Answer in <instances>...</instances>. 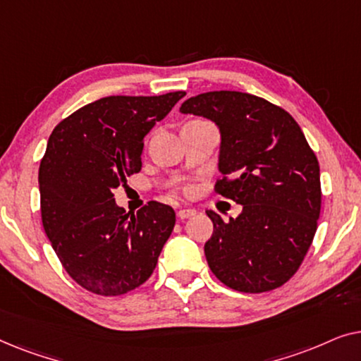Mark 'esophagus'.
<instances>
[{"instance_id":"34e87169","label":"esophagus","mask_w":361,"mask_h":361,"mask_svg":"<svg viewBox=\"0 0 361 361\" xmlns=\"http://www.w3.org/2000/svg\"><path fill=\"white\" fill-rule=\"evenodd\" d=\"M195 215V210L194 209H180L177 210V216H179L180 220H185V219H190V216Z\"/></svg>"}]
</instances>
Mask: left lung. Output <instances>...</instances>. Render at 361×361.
Returning a JSON list of instances; mask_svg holds the SVG:
<instances>
[{"mask_svg":"<svg viewBox=\"0 0 361 361\" xmlns=\"http://www.w3.org/2000/svg\"><path fill=\"white\" fill-rule=\"evenodd\" d=\"M220 131L215 190L243 207L230 221L215 212L205 243L212 273L240 293H266L299 269L320 215L317 157L283 108L243 92H207L179 108Z\"/></svg>","mask_w":361,"mask_h":361,"instance_id":"8db88e82","label":"left lung"}]
</instances>
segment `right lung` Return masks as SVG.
<instances>
[{"label": "right lung", "instance_id": "right-lung-1", "mask_svg": "<svg viewBox=\"0 0 361 361\" xmlns=\"http://www.w3.org/2000/svg\"><path fill=\"white\" fill-rule=\"evenodd\" d=\"M184 95L100 98L49 136L39 167L42 225L63 268L90 293L126 294L156 268L176 212L149 202L130 216L113 189L141 171L145 136Z\"/></svg>", "mask_w": 361, "mask_h": 361}]
</instances>
